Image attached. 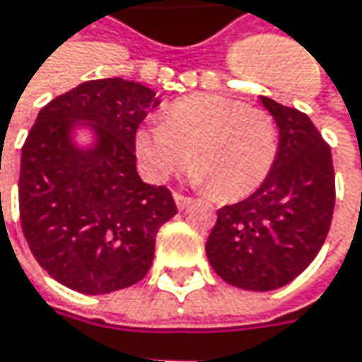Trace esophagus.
<instances>
[{"label":"esophagus","instance_id":"esophagus-1","mask_svg":"<svg viewBox=\"0 0 362 362\" xmlns=\"http://www.w3.org/2000/svg\"><path fill=\"white\" fill-rule=\"evenodd\" d=\"M174 199H176V205H178V209H184V207H188V205L192 203V199H190V197L180 194V192H174Z\"/></svg>","mask_w":362,"mask_h":362}]
</instances>
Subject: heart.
Wrapping results in <instances>:
<instances>
[{"mask_svg":"<svg viewBox=\"0 0 362 362\" xmlns=\"http://www.w3.org/2000/svg\"><path fill=\"white\" fill-rule=\"evenodd\" d=\"M136 157L151 180H165L192 159L190 180L211 186L214 197L235 201L268 178L279 132L268 110L216 94L174 103L163 123L136 134Z\"/></svg>","mask_w":362,"mask_h":362,"instance_id":"obj_1","label":"heart"}]
</instances>
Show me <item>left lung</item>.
I'll return each instance as SVG.
<instances>
[{
  "label": "left lung",
  "mask_w": 362,
  "mask_h": 362,
  "mask_svg": "<svg viewBox=\"0 0 362 362\" xmlns=\"http://www.w3.org/2000/svg\"><path fill=\"white\" fill-rule=\"evenodd\" d=\"M279 127L276 161L247 199L218 209L205 252L228 285L272 291L302 274L323 247L335 205L331 148L302 110L266 96Z\"/></svg>",
  "instance_id": "1"
}]
</instances>
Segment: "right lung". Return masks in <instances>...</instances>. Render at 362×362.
<instances>
[{
	"label": "right lung",
	"instance_id": "add662e5",
	"mask_svg": "<svg viewBox=\"0 0 362 362\" xmlns=\"http://www.w3.org/2000/svg\"><path fill=\"white\" fill-rule=\"evenodd\" d=\"M157 105L136 81H86L39 110L25 140L23 233L39 266L73 291L98 296L142 281L159 228L178 214L165 186L136 172V129ZM79 124L95 132L92 149L72 142Z\"/></svg>",
	"mask_w": 362,
	"mask_h": 362
}]
</instances>
